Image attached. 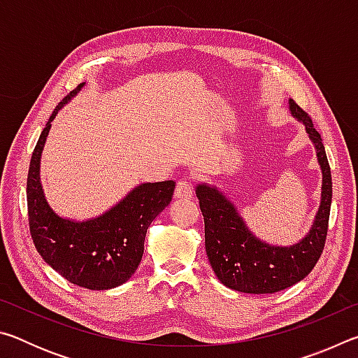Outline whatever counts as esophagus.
<instances>
[{
	"label": "esophagus",
	"mask_w": 358,
	"mask_h": 358,
	"mask_svg": "<svg viewBox=\"0 0 358 358\" xmlns=\"http://www.w3.org/2000/svg\"><path fill=\"white\" fill-rule=\"evenodd\" d=\"M192 183L187 178H181L177 181V186H175V199H180V201H186L192 196Z\"/></svg>",
	"instance_id": "1"
}]
</instances>
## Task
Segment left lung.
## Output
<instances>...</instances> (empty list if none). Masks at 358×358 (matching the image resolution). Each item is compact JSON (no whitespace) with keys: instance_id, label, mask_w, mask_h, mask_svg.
Here are the masks:
<instances>
[{"instance_id":"obj_1","label":"left lung","mask_w":358,"mask_h":358,"mask_svg":"<svg viewBox=\"0 0 358 358\" xmlns=\"http://www.w3.org/2000/svg\"><path fill=\"white\" fill-rule=\"evenodd\" d=\"M292 117L305 124L322 169V194L316 220L305 238L292 246H271L254 237L234 203L215 186L201 183L196 194L205 222V250L224 286L245 294H273L301 281L324 251L331 207V173L320 134L294 99Z\"/></svg>"}]
</instances>
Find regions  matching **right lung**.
Returning a JSON list of instances; mask_svg holds the SVG:
<instances>
[{
	"label": "right lung",
	"mask_w": 358,
	"mask_h": 358,
	"mask_svg": "<svg viewBox=\"0 0 358 358\" xmlns=\"http://www.w3.org/2000/svg\"><path fill=\"white\" fill-rule=\"evenodd\" d=\"M82 87L55 107L34 147L27 180L28 222L36 250L64 280L85 289L107 290L134 275L147 229L171 203L175 181L138 185L106 213L82 222L64 220L50 208L41 186V153L53 118Z\"/></svg>",
	"instance_id": "1"
}]
</instances>
